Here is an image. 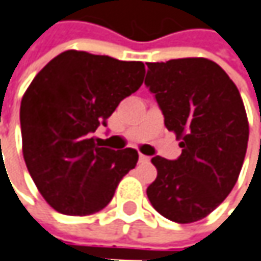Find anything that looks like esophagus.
Wrapping results in <instances>:
<instances>
[{"mask_svg":"<svg viewBox=\"0 0 261 261\" xmlns=\"http://www.w3.org/2000/svg\"><path fill=\"white\" fill-rule=\"evenodd\" d=\"M139 163H142V164H145V163H149V156L140 154L139 155Z\"/></svg>","mask_w":261,"mask_h":261,"instance_id":"1","label":"esophagus"}]
</instances>
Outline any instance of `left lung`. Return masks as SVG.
I'll use <instances>...</instances> for the list:
<instances>
[{"label": "left lung", "instance_id": "left-lung-1", "mask_svg": "<svg viewBox=\"0 0 261 261\" xmlns=\"http://www.w3.org/2000/svg\"><path fill=\"white\" fill-rule=\"evenodd\" d=\"M145 85L182 148L176 160H151L156 179L148 199L170 221H199L230 194L244 164L249 130L241 94L206 58L148 62Z\"/></svg>", "mask_w": 261, "mask_h": 261}]
</instances>
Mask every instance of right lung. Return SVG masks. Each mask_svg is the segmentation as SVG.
I'll use <instances>...</instances> for the list:
<instances>
[{"mask_svg":"<svg viewBox=\"0 0 261 261\" xmlns=\"http://www.w3.org/2000/svg\"><path fill=\"white\" fill-rule=\"evenodd\" d=\"M140 61L65 50L31 82L20 103L23 158L40 194L64 215H91L110 203L136 149L113 151L92 133L143 83Z\"/></svg>","mask_w":261,"mask_h":261,"instance_id":"right-lung-1","label":"right lung"}]
</instances>
